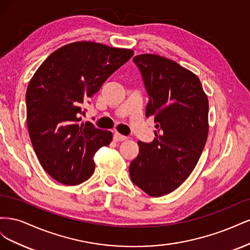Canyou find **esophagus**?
<instances>
[{"mask_svg":"<svg viewBox=\"0 0 250 250\" xmlns=\"http://www.w3.org/2000/svg\"><path fill=\"white\" fill-rule=\"evenodd\" d=\"M127 138L125 137V135H122V134H120V133H118V132H115L113 133V141H116V142H122V141H125Z\"/></svg>","mask_w":250,"mask_h":250,"instance_id":"esophagus-1","label":"esophagus"}]
</instances>
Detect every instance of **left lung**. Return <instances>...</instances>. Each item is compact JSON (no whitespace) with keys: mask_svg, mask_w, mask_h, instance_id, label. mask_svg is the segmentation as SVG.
I'll return each mask as SVG.
<instances>
[{"mask_svg":"<svg viewBox=\"0 0 250 250\" xmlns=\"http://www.w3.org/2000/svg\"><path fill=\"white\" fill-rule=\"evenodd\" d=\"M142 74L153 116L155 138L138 142L139 155L129 166L132 183L152 197L169 194L190 176L208 133V100L199 78L168 58H133Z\"/></svg>","mask_w":250,"mask_h":250,"instance_id":"obj_1","label":"left lung"}]
</instances>
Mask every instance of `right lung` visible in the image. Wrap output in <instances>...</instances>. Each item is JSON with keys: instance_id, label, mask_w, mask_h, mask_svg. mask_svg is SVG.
<instances>
[{"instance_id": "1", "label": "right lung", "mask_w": 250, "mask_h": 250, "mask_svg": "<svg viewBox=\"0 0 250 250\" xmlns=\"http://www.w3.org/2000/svg\"><path fill=\"white\" fill-rule=\"evenodd\" d=\"M132 55V50L76 42L53 52L35 72L26 93L28 131L42 167L58 183L75 186L93 175L96 151L109 145L112 133L80 123V115Z\"/></svg>"}]
</instances>
